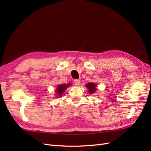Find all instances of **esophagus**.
Returning <instances> with one entry per match:
<instances>
[{"label": "esophagus", "mask_w": 151, "mask_h": 151, "mask_svg": "<svg viewBox=\"0 0 151 151\" xmlns=\"http://www.w3.org/2000/svg\"><path fill=\"white\" fill-rule=\"evenodd\" d=\"M74 83L75 84V85L76 86H79L80 84V81L79 79H75L74 81Z\"/></svg>", "instance_id": "1"}]
</instances>
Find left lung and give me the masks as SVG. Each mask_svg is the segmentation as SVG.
Instances as JSON below:
<instances>
[{
	"label": "left lung",
	"instance_id": "left-lung-1",
	"mask_svg": "<svg viewBox=\"0 0 151 151\" xmlns=\"http://www.w3.org/2000/svg\"><path fill=\"white\" fill-rule=\"evenodd\" d=\"M86 87L88 89V93L89 94H94L96 91V84L95 83H88L86 85Z\"/></svg>",
	"mask_w": 151,
	"mask_h": 151
}]
</instances>
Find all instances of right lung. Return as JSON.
I'll return each instance as SVG.
<instances>
[{
    "instance_id": "right-lung-1",
    "label": "right lung",
    "mask_w": 151,
    "mask_h": 151,
    "mask_svg": "<svg viewBox=\"0 0 151 151\" xmlns=\"http://www.w3.org/2000/svg\"><path fill=\"white\" fill-rule=\"evenodd\" d=\"M71 84L70 83L64 84H60L57 86V89H56V93H57V98H59L62 96V95L65 92L68 86H70Z\"/></svg>"
}]
</instances>
